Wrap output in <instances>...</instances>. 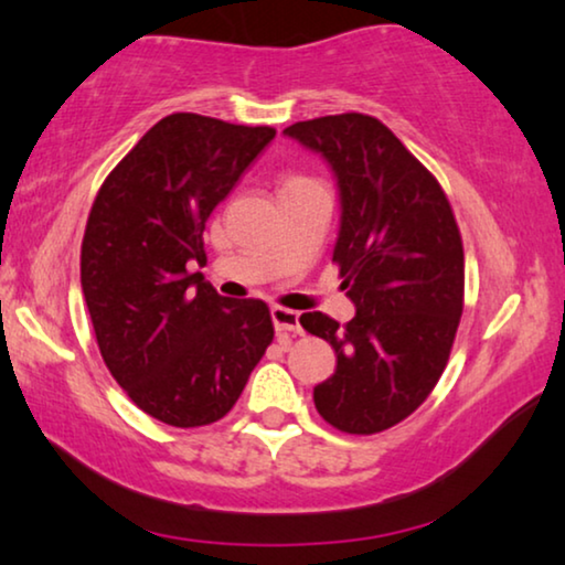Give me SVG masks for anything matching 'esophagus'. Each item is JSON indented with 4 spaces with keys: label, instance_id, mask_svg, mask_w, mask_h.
Masks as SVG:
<instances>
[{
    "label": "esophagus",
    "instance_id": "obj_1",
    "mask_svg": "<svg viewBox=\"0 0 565 565\" xmlns=\"http://www.w3.org/2000/svg\"><path fill=\"white\" fill-rule=\"evenodd\" d=\"M270 320H274L276 333H302L299 326V312L287 310V307H270Z\"/></svg>",
    "mask_w": 565,
    "mask_h": 565
}]
</instances>
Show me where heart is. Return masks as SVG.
Wrapping results in <instances>:
<instances>
[{"label": "heart", "mask_w": 565, "mask_h": 565, "mask_svg": "<svg viewBox=\"0 0 565 565\" xmlns=\"http://www.w3.org/2000/svg\"><path fill=\"white\" fill-rule=\"evenodd\" d=\"M297 180H305V178H289V180H287V183H297Z\"/></svg>", "instance_id": "obj_1"}]
</instances>
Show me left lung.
I'll list each match as a JSON object with an SVG mask.
<instances>
[{"label": "left lung", "mask_w": 565, "mask_h": 565, "mask_svg": "<svg viewBox=\"0 0 565 565\" xmlns=\"http://www.w3.org/2000/svg\"><path fill=\"white\" fill-rule=\"evenodd\" d=\"M284 134L333 170L341 199L333 260L356 305L345 326L322 312L299 318L338 356L315 387V408L345 434L385 431L431 393L460 326L465 255L452 206L377 118L341 113Z\"/></svg>", "instance_id": "left-lung-1"}]
</instances>
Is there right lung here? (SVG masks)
Segmentation results:
<instances>
[{
  "mask_svg": "<svg viewBox=\"0 0 565 565\" xmlns=\"http://www.w3.org/2000/svg\"><path fill=\"white\" fill-rule=\"evenodd\" d=\"M274 137L270 126L172 113L95 195L82 295L97 345L126 395L168 426L227 416L274 341L266 302H232L188 270L206 263V220Z\"/></svg>",
  "mask_w": 565,
  "mask_h": 565,
  "instance_id": "right-lung-1",
  "label": "right lung"
}]
</instances>
